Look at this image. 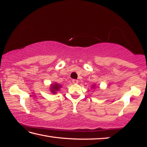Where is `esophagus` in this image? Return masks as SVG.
Returning a JSON list of instances; mask_svg holds the SVG:
<instances>
[{
    "label": "esophagus",
    "mask_w": 147,
    "mask_h": 147,
    "mask_svg": "<svg viewBox=\"0 0 147 147\" xmlns=\"http://www.w3.org/2000/svg\"><path fill=\"white\" fill-rule=\"evenodd\" d=\"M72 82H73V83H78V80H72Z\"/></svg>",
    "instance_id": "1"
}]
</instances>
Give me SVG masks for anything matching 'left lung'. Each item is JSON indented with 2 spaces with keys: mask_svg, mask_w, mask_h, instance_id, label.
Here are the masks:
<instances>
[{
  "mask_svg": "<svg viewBox=\"0 0 147 147\" xmlns=\"http://www.w3.org/2000/svg\"><path fill=\"white\" fill-rule=\"evenodd\" d=\"M94 86H93V87H92V88H94Z\"/></svg>",
  "mask_w": 147,
  "mask_h": 147,
  "instance_id": "1",
  "label": "left lung"
}]
</instances>
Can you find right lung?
I'll return each instance as SVG.
<instances>
[{
  "label": "right lung",
  "mask_w": 147,
  "mask_h": 147,
  "mask_svg": "<svg viewBox=\"0 0 147 147\" xmlns=\"http://www.w3.org/2000/svg\"><path fill=\"white\" fill-rule=\"evenodd\" d=\"M51 91L53 92V94H55L56 92V91H58V90H59L60 88H61V85H60V84H58V83H55V84H53V85H51Z\"/></svg>",
  "instance_id": "right-lung-1"
}]
</instances>
